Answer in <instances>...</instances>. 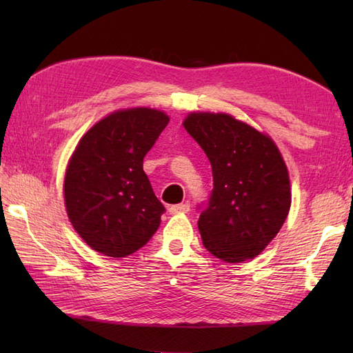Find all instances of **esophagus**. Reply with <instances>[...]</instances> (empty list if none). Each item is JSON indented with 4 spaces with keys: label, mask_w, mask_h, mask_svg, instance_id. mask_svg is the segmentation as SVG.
Masks as SVG:
<instances>
[{
    "label": "esophagus",
    "mask_w": 353,
    "mask_h": 353,
    "mask_svg": "<svg viewBox=\"0 0 353 353\" xmlns=\"http://www.w3.org/2000/svg\"><path fill=\"white\" fill-rule=\"evenodd\" d=\"M171 214H188L190 212V205L188 203H179L170 208Z\"/></svg>",
    "instance_id": "esophagus-1"
}]
</instances>
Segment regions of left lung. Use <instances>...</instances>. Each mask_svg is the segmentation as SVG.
<instances>
[{
  "instance_id": "1",
  "label": "left lung",
  "mask_w": 353,
  "mask_h": 353,
  "mask_svg": "<svg viewBox=\"0 0 353 353\" xmlns=\"http://www.w3.org/2000/svg\"><path fill=\"white\" fill-rule=\"evenodd\" d=\"M183 125L212 167L214 190L199 219L203 245L230 264L253 259L290 212V177L279 148L228 114H190Z\"/></svg>"
}]
</instances>
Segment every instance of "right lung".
Here are the masks:
<instances>
[{
	"instance_id": "obj_1",
	"label": "right lung",
	"mask_w": 353,
	"mask_h": 353,
	"mask_svg": "<svg viewBox=\"0 0 353 353\" xmlns=\"http://www.w3.org/2000/svg\"><path fill=\"white\" fill-rule=\"evenodd\" d=\"M168 121L156 109L117 110L80 139L66 168L65 206L72 228L95 252L129 256L159 228L165 208L142 161Z\"/></svg>"
}]
</instances>
